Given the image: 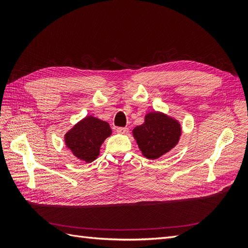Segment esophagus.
I'll return each mask as SVG.
<instances>
[{
	"mask_svg": "<svg viewBox=\"0 0 248 248\" xmlns=\"http://www.w3.org/2000/svg\"><path fill=\"white\" fill-rule=\"evenodd\" d=\"M117 132L119 134H126L128 132V128L127 127H120V128H117Z\"/></svg>",
	"mask_w": 248,
	"mask_h": 248,
	"instance_id": "34e87169",
	"label": "esophagus"
}]
</instances>
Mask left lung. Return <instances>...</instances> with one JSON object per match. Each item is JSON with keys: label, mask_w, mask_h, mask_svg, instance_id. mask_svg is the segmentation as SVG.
<instances>
[{"label": "left lung", "mask_w": 248, "mask_h": 248, "mask_svg": "<svg viewBox=\"0 0 248 248\" xmlns=\"http://www.w3.org/2000/svg\"><path fill=\"white\" fill-rule=\"evenodd\" d=\"M141 154L148 159H157L174 149L182 136L179 120L159 110L149 111L144 123L132 130Z\"/></svg>", "instance_id": "left-lung-1"}]
</instances>
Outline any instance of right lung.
<instances>
[{"label":"right lung","instance_id":"1","mask_svg":"<svg viewBox=\"0 0 248 248\" xmlns=\"http://www.w3.org/2000/svg\"><path fill=\"white\" fill-rule=\"evenodd\" d=\"M111 132L108 122L87 116L65 133V146L78 159L90 163L99 156L101 145Z\"/></svg>","mask_w":248,"mask_h":248}]
</instances>
